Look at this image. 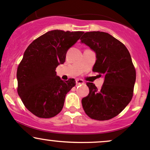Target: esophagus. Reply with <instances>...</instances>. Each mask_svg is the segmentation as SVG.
I'll return each mask as SVG.
<instances>
[{
  "instance_id": "esophagus-1",
  "label": "esophagus",
  "mask_w": 150,
  "mask_h": 150,
  "mask_svg": "<svg viewBox=\"0 0 150 150\" xmlns=\"http://www.w3.org/2000/svg\"><path fill=\"white\" fill-rule=\"evenodd\" d=\"M76 84L77 85H83V84H84V81L81 79H77L76 80Z\"/></svg>"
}]
</instances>
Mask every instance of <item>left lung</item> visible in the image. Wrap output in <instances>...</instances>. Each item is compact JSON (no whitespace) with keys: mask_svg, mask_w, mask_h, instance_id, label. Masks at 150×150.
Returning a JSON list of instances; mask_svg holds the SVG:
<instances>
[{"mask_svg":"<svg viewBox=\"0 0 150 150\" xmlns=\"http://www.w3.org/2000/svg\"><path fill=\"white\" fill-rule=\"evenodd\" d=\"M96 54L93 72L104 78L98 89L87 83L89 93L82 99L85 112L91 118L107 120L117 116L131 102L136 81V70L125 45L109 33L93 31L81 38Z\"/></svg>","mask_w":150,"mask_h":150,"instance_id":"obj_1","label":"left lung"}]
</instances>
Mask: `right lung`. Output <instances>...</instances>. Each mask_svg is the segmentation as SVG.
Wrapping results in <instances>:
<instances>
[{"mask_svg":"<svg viewBox=\"0 0 150 150\" xmlns=\"http://www.w3.org/2000/svg\"><path fill=\"white\" fill-rule=\"evenodd\" d=\"M83 34L81 31H48L33 40L24 53L16 72L18 94L37 117L50 118L62 110L66 94L75 86V81H62L56 68L65 62L67 51Z\"/></svg>","mask_w":150,"mask_h":150,"instance_id":"1","label":"right lung"}]
</instances>
